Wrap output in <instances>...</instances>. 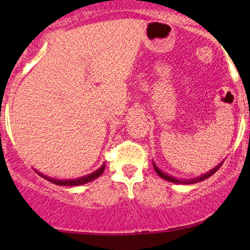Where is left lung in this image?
<instances>
[{
    "label": "left lung",
    "instance_id": "left-lung-1",
    "mask_svg": "<svg viewBox=\"0 0 250 250\" xmlns=\"http://www.w3.org/2000/svg\"><path fill=\"white\" fill-rule=\"evenodd\" d=\"M153 166H154V169H155V171H156V174L159 175V176H161L162 179H165V180L169 181V182H173V183H185V185H193V183L200 182V181H203V180L208 179V177H210L211 175L216 173V171H217V169H219V168L221 167V166H222V162H221L220 165H217L216 167H215V168L211 169L210 171H208V173H206L205 175H201L200 177H196V179H193V180H179V179H175V177L170 176V175H167V174H165V173H163L162 170H160V169L156 167V165H155L154 162H153Z\"/></svg>",
    "mask_w": 250,
    "mask_h": 250
}]
</instances>
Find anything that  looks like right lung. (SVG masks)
<instances>
[{
	"mask_svg": "<svg viewBox=\"0 0 250 250\" xmlns=\"http://www.w3.org/2000/svg\"><path fill=\"white\" fill-rule=\"evenodd\" d=\"M104 167L105 165L103 163L102 167L97 169L96 171H94V173L89 174V175H85V176H82V177H79V179H74V180H56V179H51L49 176H45V175H43L41 173H39V171L35 170L37 174L40 175V176L44 177L45 180L49 181L51 183H55L57 186H81V185H84V183H88L90 182V181L97 179L99 176H101L103 174V171H104Z\"/></svg>",
	"mask_w": 250,
	"mask_h": 250,
	"instance_id": "1",
	"label": "right lung"
}]
</instances>
